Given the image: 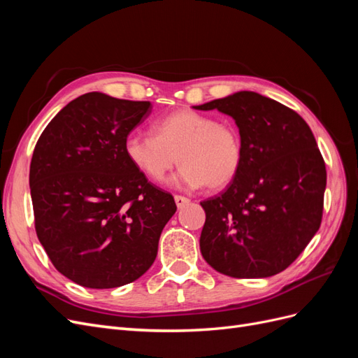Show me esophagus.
I'll list each match as a JSON object with an SVG mask.
<instances>
[{
	"mask_svg": "<svg viewBox=\"0 0 358 358\" xmlns=\"http://www.w3.org/2000/svg\"><path fill=\"white\" fill-rule=\"evenodd\" d=\"M175 201H176V206H178V208L180 209V208H183V206L189 203V199L183 197V196H175Z\"/></svg>",
	"mask_w": 358,
	"mask_h": 358,
	"instance_id": "obj_1",
	"label": "esophagus"
}]
</instances>
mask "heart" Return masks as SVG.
Instances as JSON below:
<instances>
[{
	"instance_id": "obj_1",
	"label": "heart",
	"mask_w": 358,
	"mask_h": 358,
	"mask_svg": "<svg viewBox=\"0 0 358 358\" xmlns=\"http://www.w3.org/2000/svg\"><path fill=\"white\" fill-rule=\"evenodd\" d=\"M127 159L140 175L152 182L164 180L182 166L173 180L176 187L218 191L237 178L243 164L239 128L210 115L180 109L152 125V136L133 133L125 138Z\"/></svg>"
}]
</instances>
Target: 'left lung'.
Segmentation results:
<instances>
[{
	"label": "left lung",
	"instance_id": "left-lung-1",
	"mask_svg": "<svg viewBox=\"0 0 358 358\" xmlns=\"http://www.w3.org/2000/svg\"><path fill=\"white\" fill-rule=\"evenodd\" d=\"M234 119L243 164L220 196L201 201L203 258L231 278L285 270L318 231L327 171L309 125L268 96L241 91L201 106Z\"/></svg>",
	"mask_w": 358,
	"mask_h": 358
}]
</instances>
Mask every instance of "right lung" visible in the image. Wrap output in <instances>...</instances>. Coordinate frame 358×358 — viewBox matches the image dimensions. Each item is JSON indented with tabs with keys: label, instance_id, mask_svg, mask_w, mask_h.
<instances>
[{
	"label": "right lung",
	"instance_id": "right-lung-1",
	"mask_svg": "<svg viewBox=\"0 0 358 358\" xmlns=\"http://www.w3.org/2000/svg\"><path fill=\"white\" fill-rule=\"evenodd\" d=\"M150 112L149 101L83 94L36 145L29 166L36 233L58 272L82 287L116 288L146 273L178 209L124 150Z\"/></svg>",
	"mask_w": 358,
	"mask_h": 358
}]
</instances>
